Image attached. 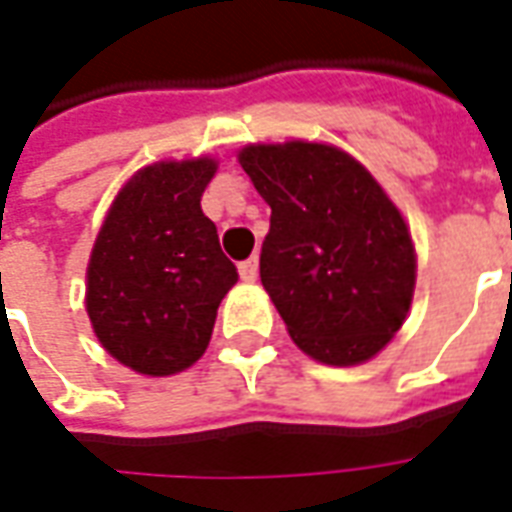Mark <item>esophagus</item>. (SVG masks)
<instances>
[{
  "instance_id": "esophagus-1",
  "label": "esophagus",
  "mask_w": 512,
  "mask_h": 512,
  "mask_svg": "<svg viewBox=\"0 0 512 512\" xmlns=\"http://www.w3.org/2000/svg\"><path fill=\"white\" fill-rule=\"evenodd\" d=\"M257 268H260V263H257V257L252 255L249 260H244V263H238V274H241V279H244V282H255Z\"/></svg>"
}]
</instances>
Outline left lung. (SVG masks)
Masks as SVG:
<instances>
[{
	"label": "left lung",
	"instance_id": "left-lung-1",
	"mask_svg": "<svg viewBox=\"0 0 512 512\" xmlns=\"http://www.w3.org/2000/svg\"><path fill=\"white\" fill-rule=\"evenodd\" d=\"M241 167L271 205L260 282L293 343L323 365L376 356L406 321L417 257L392 200L329 145H249Z\"/></svg>",
	"mask_w": 512,
	"mask_h": 512
}]
</instances>
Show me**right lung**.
Returning a JSON list of instances; mask_svg holds the SVG:
<instances>
[{
    "mask_svg": "<svg viewBox=\"0 0 512 512\" xmlns=\"http://www.w3.org/2000/svg\"><path fill=\"white\" fill-rule=\"evenodd\" d=\"M216 164L164 161L117 194L87 266V315L117 362L172 376L211 343L216 310L238 282L200 197Z\"/></svg>",
    "mask_w": 512,
    "mask_h": 512,
    "instance_id": "add662e5",
    "label": "right lung"
}]
</instances>
